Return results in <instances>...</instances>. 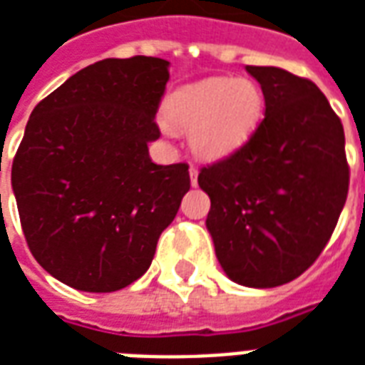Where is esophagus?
<instances>
[{
	"mask_svg": "<svg viewBox=\"0 0 365 365\" xmlns=\"http://www.w3.org/2000/svg\"><path fill=\"white\" fill-rule=\"evenodd\" d=\"M197 175H199L197 168H193V166H191V168H190V180H191V185H193V187L197 185Z\"/></svg>",
	"mask_w": 365,
	"mask_h": 365,
	"instance_id": "1",
	"label": "esophagus"
}]
</instances>
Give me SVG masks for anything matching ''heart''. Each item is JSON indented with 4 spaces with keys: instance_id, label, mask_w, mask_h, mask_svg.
Instances as JSON below:
<instances>
[{
    "instance_id": "1",
    "label": "heart",
    "mask_w": 365,
    "mask_h": 365,
    "mask_svg": "<svg viewBox=\"0 0 365 365\" xmlns=\"http://www.w3.org/2000/svg\"><path fill=\"white\" fill-rule=\"evenodd\" d=\"M265 96L250 79H209L175 91L166 100L172 125L190 128L193 153L207 160L232 155L257 129ZM168 129V128H166Z\"/></svg>"
}]
</instances>
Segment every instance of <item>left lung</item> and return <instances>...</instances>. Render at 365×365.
<instances>
[{"label":"left lung","mask_w":365,"mask_h":365,"mask_svg":"<svg viewBox=\"0 0 365 365\" xmlns=\"http://www.w3.org/2000/svg\"><path fill=\"white\" fill-rule=\"evenodd\" d=\"M265 96V120L245 145L197 178L228 279L286 284L309 269L346 203L344 129L315 83L280 67L247 66Z\"/></svg>","instance_id":"obj_1"}]
</instances>
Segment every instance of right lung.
Masks as SVG:
<instances>
[{
  "label": "right lung",
  "mask_w": 365,
  "mask_h": 365,
  "mask_svg": "<svg viewBox=\"0 0 365 365\" xmlns=\"http://www.w3.org/2000/svg\"><path fill=\"white\" fill-rule=\"evenodd\" d=\"M168 67L147 56L102 59L32 110L11 185L29 250L63 284L115 292L143 277L190 191L185 162L148 156Z\"/></svg>",
  "instance_id": "1"
}]
</instances>
